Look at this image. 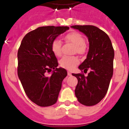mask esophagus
<instances>
[{"mask_svg":"<svg viewBox=\"0 0 129 129\" xmlns=\"http://www.w3.org/2000/svg\"><path fill=\"white\" fill-rule=\"evenodd\" d=\"M68 76H71V73L70 72V71H68Z\"/></svg>","mask_w":129,"mask_h":129,"instance_id":"1","label":"esophagus"}]
</instances>
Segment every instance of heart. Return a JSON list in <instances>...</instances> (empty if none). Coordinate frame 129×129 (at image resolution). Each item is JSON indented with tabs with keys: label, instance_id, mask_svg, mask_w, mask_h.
Segmentation results:
<instances>
[{
	"label": "heart",
	"instance_id": "heart-1",
	"mask_svg": "<svg viewBox=\"0 0 129 129\" xmlns=\"http://www.w3.org/2000/svg\"><path fill=\"white\" fill-rule=\"evenodd\" d=\"M66 40L68 43L75 46V52L82 54L85 52V39L84 37L78 32H71L66 36ZM52 51L56 56L61 55V42L59 39H55L52 43ZM79 59L76 56H63L59 60V66L66 70H73L79 64Z\"/></svg>",
	"mask_w": 129,
	"mask_h": 129
}]
</instances>
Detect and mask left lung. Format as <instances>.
Instances as JSON below:
<instances>
[{
    "instance_id": "left-lung-1",
    "label": "left lung",
    "mask_w": 129,
    "mask_h": 129,
    "mask_svg": "<svg viewBox=\"0 0 129 129\" xmlns=\"http://www.w3.org/2000/svg\"><path fill=\"white\" fill-rule=\"evenodd\" d=\"M88 37L89 50L86 58L79 68L86 73H72L78 83L75 90L78 101L86 106L99 103L108 92L113 76L114 50L111 40L102 30L93 25H72Z\"/></svg>"
}]
</instances>
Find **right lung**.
Returning a JSON list of instances; mask_svg holds the SVG:
<instances>
[{
	"mask_svg": "<svg viewBox=\"0 0 129 129\" xmlns=\"http://www.w3.org/2000/svg\"><path fill=\"white\" fill-rule=\"evenodd\" d=\"M69 27H40L25 35L18 52V75L26 95L41 107L57 102L61 83L67 76L63 68H57L58 59L52 51V43ZM54 69L50 76L46 73Z\"/></svg>",
	"mask_w": 129,
	"mask_h": 129,
	"instance_id": "obj_1",
	"label": "right lung"
}]
</instances>
